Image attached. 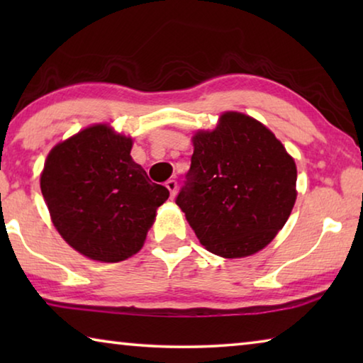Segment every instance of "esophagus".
Segmentation results:
<instances>
[{
    "label": "esophagus",
    "instance_id": "34e87169",
    "mask_svg": "<svg viewBox=\"0 0 363 363\" xmlns=\"http://www.w3.org/2000/svg\"><path fill=\"white\" fill-rule=\"evenodd\" d=\"M167 189L169 190L171 199H174V195H176V192H177V182H176L174 179L167 181Z\"/></svg>",
    "mask_w": 363,
    "mask_h": 363
}]
</instances>
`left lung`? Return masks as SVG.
<instances>
[{"instance_id": "obj_1", "label": "left lung", "mask_w": 363, "mask_h": 363, "mask_svg": "<svg viewBox=\"0 0 363 363\" xmlns=\"http://www.w3.org/2000/svg\"><path fill=\"white\" fill-rule=\"evenodd\" d=\"M194 155L176 203L200 243L245 257L274 240L296 201V164L284 144L251 116L220 115L216 130L192 138Z\"/></svg>"}]
</instances>
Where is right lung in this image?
I'll return each instance as SVG.
<instances>
[{
  "instance_id": "right-lung-1",
  "label": "right lung",
  "mask_w": 363,
  "mask_h": 363,
  "mask_svg": "<svg viewBox=\"0 0 363 363\" xmlns=\"http://www.w3.org/2000/svg\"><path fill=\"white\" fill-rule=\"evenodd\" d=\"M131 138L93 125L52 147L45 162L40 186L52 224L89 259L136 255L169 196L131 158Z\"/></svg>"
}]
</instances>
